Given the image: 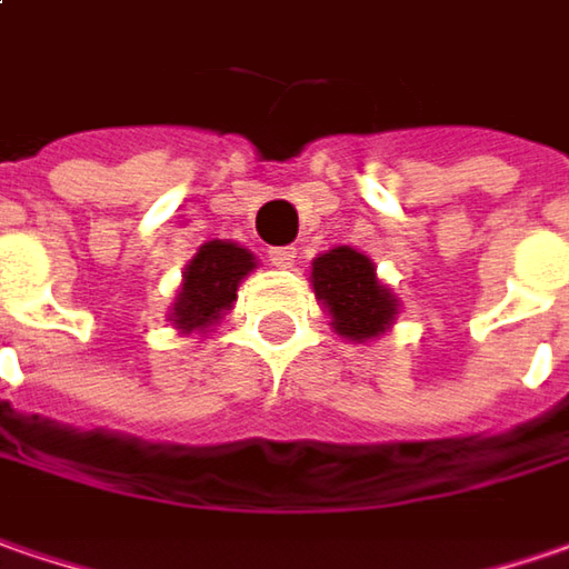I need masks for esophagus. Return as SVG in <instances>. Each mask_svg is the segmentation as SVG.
Returning a JSON list of instances; mask_svg holds the SVG:
<instances>
[{"instance_id": "1", "label": "esophagus", "mask_w": 569, "mask_h": 569, "mask_svg": "<svg viewBox=\"0 0 569 569\" xmlns=\"http://www.w3.org/2000/svg\"><path fill=\"white\" fill-rule=\"evenodd\" d=\"M267 258H270L273 267L286 270V267H292V260H296V248H289V244H286V248H270V251H267Z\"/></svg>"}]
</instances>
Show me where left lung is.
Here are the masks:
<instances>
[{
	"label": "left lung",
	"instance_id": "8db88e82",
	"mask_svg": "<svg viewBox=\"0 0 569 569\" xmlns=\"http://www.w3.org/2000/svg\"><path fill=\"white\" fill-rule=\"evenodd\" d=\"M309 283L331 328L353 343L379 340L401 315V302L376 273V263L350 244H337L311 260Z\"/></svg>",
	"mask_w": 569,
	"mask_h": 569
}]
</instances>
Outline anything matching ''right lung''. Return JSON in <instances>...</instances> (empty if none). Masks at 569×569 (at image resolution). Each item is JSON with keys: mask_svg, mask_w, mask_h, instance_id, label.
Returning a JSON list of instances; mask_svg holds the SVG:
<instances>
[{"mask_svg": "<svg viewBox=\"0 0 569 569\" xmlns=\"http://www.w3.org/2000/svg\"><path fill=\"white\" fill-rule=\"evenodd\" d=\"M258 267V258L229 238L200 244L181 273L178 299L168 309V321L178 333H210L236 306L238 286Z\"/></svg>", "mask_w": 569, "mask_h": 569, "instance_id": "right-lung-1", "label": "right lung"}]
</instances>
